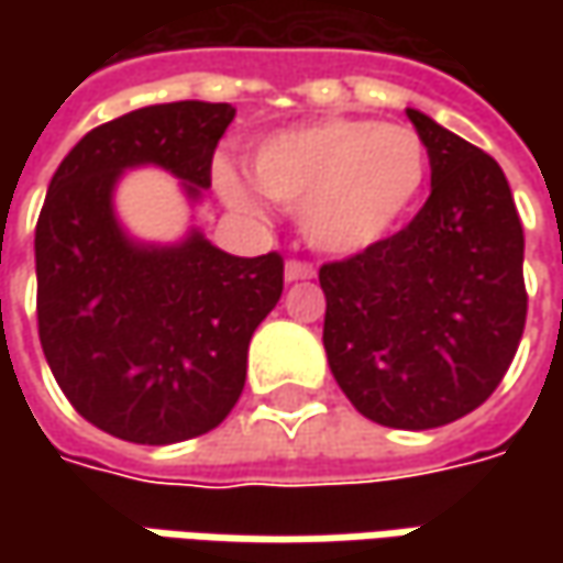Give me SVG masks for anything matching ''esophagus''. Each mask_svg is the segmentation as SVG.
<instances>
[{
    "label": "esophagus",
    "mask_w": 563,
    "mask_h": 563,
    "mask_svg": "<svg viewBox=\"0 0 563 563\" xmlns=\"http://www.w3.org/2000/svg\"><path fill=\"white\" fill-rule=\"evenodd\" d=\"M316 269L310 263H300V260H291L285 266V282H303V278H313Z\"/></svg>",
    "instance_id": "obj_1"
}]
</instances>
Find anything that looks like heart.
Instances as JSON below:
<instances>
[{
  "instance_id": "obj_1",
  "label": "heart",
  "mask_w": 563,
  "mask_h": 563,
  "mask_svg": "<svg viewBox=\"0 0 563 563\" xmlns=\"http://www.w3.org/2000/svg\"><path fill=\"white\" fill-rule=\"evenodd\" d=\"M250 175L269 200L297 209V225L316 250L351 256L378 244L410 212L429 175V153L404 124L319 119L256 143ZM212 181L231 209H260L228 163H216Z\"/></svg>"
}]
</instances>
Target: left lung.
<instances>
[{"mask_svg": "<svg viewBox=\"0 0 563 563\" xmlns=\"http://www.w3.org/2000/svg\"><path fill=\"white\" fill-rule=\"evenodd\" d=\"M432 194L398 234L325 263L322 344L366 420L435 429L498 388L527 325L523 225L508 178L479 146L407 109Z\"/></svg>", "mask_w": 563, "mask_h": 563, "instance_id": "1", "label": "left lung"}]
</instances>
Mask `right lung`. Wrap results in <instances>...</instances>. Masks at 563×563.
<instances>
[{
	"mask_svg": "<svg viewBox=\"0 0 563 563\" xmlns=\"http://www.w3.org/2000/svg\"><path fill=\"white\" fill-rule=\"evenodd\" d=\"M228 102H163L93 128L55 168L36 222V322L58 388L97 429L134 444L197 439L231 413L256 325L282 297L278 253L231 256L190 228L134 241L115 216L128 168L159 165L197 203Z\"/></svg>",
	"mask_w": 563,
	"mask_h": 563,
	"instance_id": "add662e5",
	"label": "right lung"
}]
</instances>
